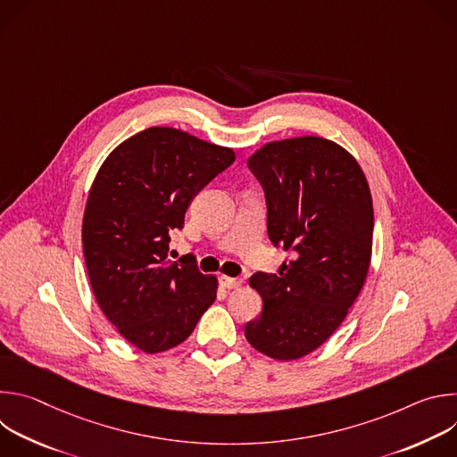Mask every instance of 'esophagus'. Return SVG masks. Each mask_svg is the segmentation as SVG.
I'll list each match as a JSON object with an SVG mask.
<instances>
[{
	"mask_svg": "<svg viewBox=\"0 0 457 457\" xmlns=\"http://www.w3.org/2000/svg\"><path fill=\"white\" fill-rule=\"evenodd\" d=\"M220 286L226 289H238L242 286V280L233 277H220Z\"/></svg>",
	"mask_w": 457,
	"mask_h": 457,
	"instance_id": "obj_1",
	"label": "esophagus"
}]
</instances>
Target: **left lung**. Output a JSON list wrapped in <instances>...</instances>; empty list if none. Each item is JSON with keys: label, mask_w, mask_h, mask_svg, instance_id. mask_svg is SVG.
<instances>
[{"label": "left lung", "mask_w": 457, "mask_h": 457, "mask_svg": "<svg viewBox=\"0 0 457 457\" xmlns=\"http://www.w3.org/2000/svg\"><path fill=\"white\" fill-rule=\"evenodd\" d=\"M247 166L266 193L270 240L293 258L278 275L251 277L264 307L244 333L258 353L298 360L340 328L365 284L374 229L370 189L345 148L314 136L268 143Z\"/></svg>", "instance_id": "obj_1"}]
</instances>
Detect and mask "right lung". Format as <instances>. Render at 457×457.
I'll return each instance as SVG.
<instances>
[{"label":"right lung","instance_id":"right-lung-1","mask_svg":"<svg viewBox=\"0 0 457 457\" xmlns=\"http://www.w3.org/2000/svg\"><path fill=\"white\" fill-rule=\"evenodd\" d=\"M235 152L154 126L120 143L99 168L83 217L96 300L119 335L148 354L182 344L217 298V278L170 262V233Z\"/></svg>","mask_w":457,"mask_h":457}]
</instances>
